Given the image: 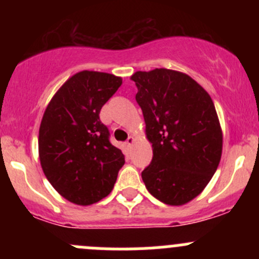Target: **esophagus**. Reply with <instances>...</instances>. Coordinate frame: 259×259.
Listing matches in <instances>:
<instances>
[{
    "instance_id": "esophagus-1",
    "label": "esophagus",
    "mask_w": 259,
    "mask_h": 259,
    "mask_svg": "<svg viewBox=\"0 0 259 259\" xmlns=\"http://www.w3.org/2000/svg\"><path fill=\"white\" fill-rule=\"evenodd\" d=\"M133 143H134V138L129 137V138H127V140H126V143H125V144H126L127 146H132Z\"/></svg>"
}]
</instances>
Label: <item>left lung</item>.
<instances>
[{
    "label": "left lung",
    "mask_w": 259,
    "mask_h": 259,
    "mask_svg": "<svg viewBox=\"0 0 259 259\" xmlns=\"http://www.w3.org/2000/svg\"><path fill=\"white\" fill-rule=\"evenodd\" d=\"M135 99L153 146L142 171L146 189L169 205H183L203 192L222 156L223 135L209 94L183 72L137 71Z\"/></svg>",
    "instance_id": "left-lung-1"
}]
</instances>
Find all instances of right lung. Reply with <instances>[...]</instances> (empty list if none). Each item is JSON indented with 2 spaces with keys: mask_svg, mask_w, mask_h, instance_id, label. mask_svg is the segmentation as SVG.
Masks as SVG:
<instances>
[{
  "mask_svg": "<svg viewBox=\"0 0 259 259\" xmlns=\"http://www.w3.org/2000/svg\"><path fill=\"white\" fill-rule=\"evenodd\" d=\"M121 77L81 71L49 103L38 132V155L46 178L65 199L90 205L110 194L125 158L109 140L101 108L116 93Z\"/></svg>",
  "mask_w": 259,
  "mask_h": 259,
  "instance_id": "add662e5",
  "label": "right lung"
}]
</instances>
